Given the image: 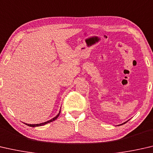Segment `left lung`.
I'll return each mask as SVG.
<instances>
[{"instance_id":"obj_1","label":"left lung","mask_w":153,"mask_h":153,"mask_svg":"<svg viewBox=\"0 0 153 153\" xmlns=\"http://www.w3.org/2000/svg\"><path fill=\"white\" fill-rule=\"evenodd\" d=\"M127 123V121H126V122H125V123ZM124 123H123V124H124ZM123 124H121V125H123Z\"/></svg>"}]
</instances>
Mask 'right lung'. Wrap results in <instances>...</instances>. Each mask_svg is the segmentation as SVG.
I'll list each match as a JSON object with an SVG mask.
<instances>
[{"mask_svg": "<svg viewBox=\"0 0 153 153\" xmlns=\"http://www.w3.org/2000/svg\"><path fill=\"white\" fill-rule=\"evenodd\" d=\"M59 114H60V111H59V113L57 114L56 117H54V118H53V119H51V120H49V121H46V122H44V123H39V124H27V123H25L26 125H27V126H30V127H39V126H44V125H45V124H47V123H51V122H52V121H55V120H56L57 117H59Z\"/></svg>", "mask_w": 153, "mask_h": 153, "instance_id": "obj_1", "label": "right lung"}]
</instances>
